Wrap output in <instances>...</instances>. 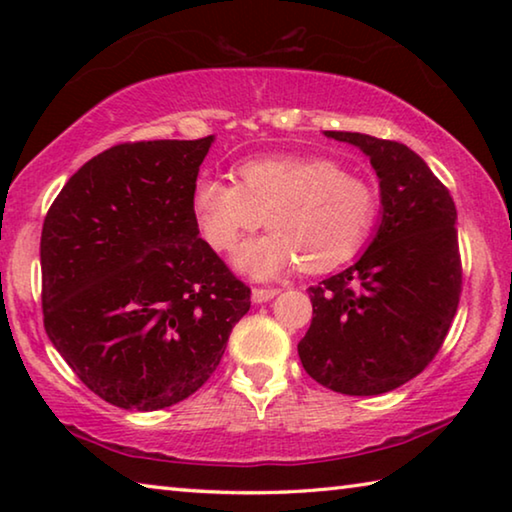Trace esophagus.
<instances>
[{
  "mask_svg": "<svg viewBox=\"0 0 512 512\" xmlns=\"http://www.w3.org/2000/svg\"><path fill=\"white\" fill-rule=\"evenodd\" d=\"M280 289H264V287H255L253 289V302H268L273 300Z\"/></svg>",
  "mask_w": 512,
  "mask_h": 512,
  "instance_id": "obj_1",
  "label": "esophagus"
}]
</instances>
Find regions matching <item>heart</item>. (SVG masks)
Wrapping results in <instances>:
<instances>
[{
    "label": "heart",
    "mask_w": 512,
    "mask_h": 512,
    "mask_svg": "<svg viewBox=\"0 0 512 512\" xmlns=\"http://www.w3.org/2000/svg\"><path fill=\"white\" fill-rule=\"evenodd\" d=\"M237 180L201 176L192 210L207 244L223 253L266 219L271 235L248 241L235 255V266L255 280L296 264L320 273L350 262L379 219V189L329 158H253L239 164Z\"/></svg>",
    "instance_id": "heart-1"
}]
</instances>
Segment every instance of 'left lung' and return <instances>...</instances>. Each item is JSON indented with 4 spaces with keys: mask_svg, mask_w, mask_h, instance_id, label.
I'll list each match as a JSON object with an SVG mask.
<instances>
[{
    "mask_svg": "<svg viewBox=\"0 0 512 512\" xmlns=\"http://www.w3.org/2000/svg\"><path fill=\"white\" fill-rule=\"evenodd\" d=\"M325 135L370 158L381 223L357 262L309 287L314 318L298 354L329 391L381 395L429 366L454 320L463 284L456 205L409 146L363 133Z\"/></svg>",
    "mask_w": 512,
    "mask_h": 512,
    "instance_id": "left-lung-1",
    "label": "left lung"
}]
</instances>
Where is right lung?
I'll use <instances>...</instances> for the list:
<instances>
[{"label":"right lung","instance_id":"right-lung-1","mask_svg":"<svg viewBox=\"0 0 512 512\" xmlns=\"http://www.w3.org/2000/svg\"><path fill=\"white\" fill-rule=\"evenodd\" d=\"M212 142L112 146L67 180L42 223L49 341L119 409L196 393L250 309V289L198 237L192 189Z\"/></svg>","mask_w":512,"mask_h":512}]
</instances>
